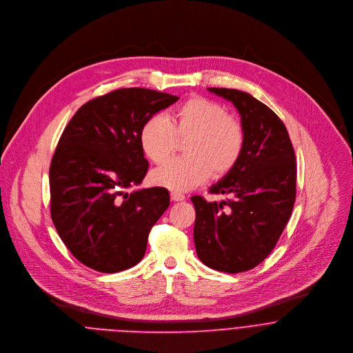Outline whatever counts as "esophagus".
Here are the masks:
<instances>
[{
  "label": "esophagus",
  "instance_id": "esophagus-1",
  "mask_svg": "<svg viewBox=\"0 0 353 353\" xmlns=\"http://www.w3.org/2000/svg\"><path fill=\"white\" fill-rule=\"evenodd\" d=\"M171 200L172 201H182V200H185V196L182 193H178V192H171Z\"/></svg>",
  "mask_w": 353,
  "mask_h": 353
}]
</instances>
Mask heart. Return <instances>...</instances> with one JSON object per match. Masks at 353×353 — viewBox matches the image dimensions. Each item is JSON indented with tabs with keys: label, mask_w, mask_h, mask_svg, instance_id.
I'll list each match as a JSON object with an SVG mask.
<instances>
[{
	"label": "heart",
	"mask_w": 353,
	"mask_h": 353,
	"mask_svg": "<svg viewBox=\"0 0 353 353\" xmlns=\"http://www.w3.org/2000/svg\"><path fill=\"white\" fill-rule=\"evenodd\" d=\"M185 157L174 159L156 168L150 178L157 186L172 192H186L204 183L211 174H229L241 159L245 132L236 119L205 97H193L176 107L170 118L146 119L139 131L143 154L153 163L165 161L176 148V138H188Z\"/></svg>",
	"instance_id": "obj_1"
}]
</instances>
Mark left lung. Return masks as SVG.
<instances>
[{"label": "left lung", "instance_id": "left-lung-1", "mask_svg": "<svg viewBox=\"0 0 353 353\" xmlns=\"http://www.w3.org/2000/svg\"><path fill=\"white\" fill-rule=\"evenodd\" d=\"M208 90L233 103L245 146L234 168L210 188L230 199H190L196 210L193 236L205 265L236 274L260 264L289 222L296 200V156L283 121L267 105L241 90Z\"/></svg>", "mask_w": 353, "mask_h": 353}]
</instances>
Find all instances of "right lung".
<instances>
[{
    "instance_id": "1",
    "label": "right lung",
    "mask_w": 353,
    "mask_h": 353,
    "mask_svg": "<svg viewBox=\"0 0 353 353\" xmlns=\"http://www.w3.org/2000/svg\"><path fill=\"white\" fill-rule=\"evenodd\" d=\"M179 97L130 88L82 105L64 128L49 170L50 215L61 241L85 265L119 272L139 263L148 235L170 205L164 188L127 193L148 171L143 121Z\"/></svg>"
}]
</instances>
